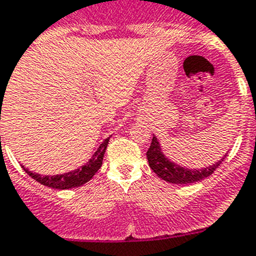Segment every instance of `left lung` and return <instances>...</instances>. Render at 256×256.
Here are the masks:
<instances>
[{
    "label": "left lung",
    "mask_w": 256,
    "mask_h": 256,
    "mask_svg": "<svg viewBox=\"0 0 256 256\" xmlns=\"http://www.w3.org/2000/svg\"><path fill=\"white\" fill-rule=\"evenodd\" d=\"M146 158H148V164H150V168H152L153 172L158 175L164 180L174 184H190L196 183V182H200L202 179H205V178L210 176L220 166V164L224 161L226 157H223L220 161H218L216 164H214L210 168H202V170L184 168H180L179 165H175V164L170 162L165 156L162 154L160 144L157 142V138L153 136L150 146L146 150Z\"/></svg>",
    "instance_id": "obj_1"
}]
</instances>
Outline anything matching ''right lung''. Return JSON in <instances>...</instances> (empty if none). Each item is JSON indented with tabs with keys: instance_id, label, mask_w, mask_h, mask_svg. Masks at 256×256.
<instances>
[{
	"instance_id": "1",
	"label": "right lung",
	"mask_w": 256,
	"mask_h": 256,
	"mask_svg": "<svg viewBox=\"0 0 256 256\" xmlns=\"http://www.w3.org/2000/svg\"><path fill=\"white\" fill-rule=\"evenodd\" d=\"M108 143H110V138L106 139L100 144V146L98 148V150L92 156V158L85 166H82L81 168H77L74 171H70V172H66V174L52 175V176L51 175H46V176H42V175L30 172L28 168H23L26 174L30 175V178H33L36 182L41 183L42 186L55 188V190H70V188H76V186H84L85 183H88L91 178L94 176L95 172L100 168Z\"/></svg>"
}]
</instances>
